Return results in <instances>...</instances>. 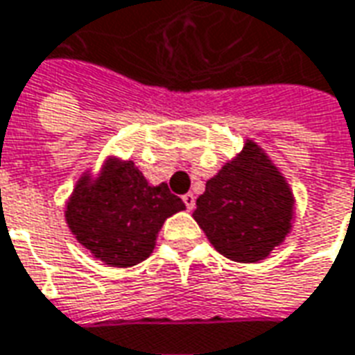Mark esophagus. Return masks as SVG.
<instances>
[{
	"label": "esophagus",
	"instance_id": "esophagus-1",
	"mask_svg": "<svg viewBox=\"0 0 355 355\" xmlns=\"http://www.w3.org/2000/svg\"><path fill=\"white\" fill-rule=\"evenodd\" d=\"M182 198L183 202H185V206H187V210H193V208H195V195H193V193H185Z\"/></svg>",
	"mask_w": 355,
	"mask_h": 355
}]
</instances>
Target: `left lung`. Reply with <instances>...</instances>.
Instances as JSON below:
<instances>
[{"mask_svg": "<svg viewBox=\"0 0 355 355\" xmlns=\"http://www.w3.org/2000/svg\"><path fill=\"white\" fill-rule=\"evenodd\" d=\"M193 218L225 258L256 263L293 230L294 195L266 150L246 139L237 157L206 182Z\"/></svg>", "mask_w": 355, "mask_h": 355, "instance_id": "1", "label": "left lung"}]
</instances>
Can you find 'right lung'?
Instances as JSON below:
<instances>
[{
  "label": "right lung",
  "instance_id": "right-lung-1",
  "mask_svg": "<svg viewBox=\"0 0 355 355\" xmlns=\"http://www.w3.org/2000/svg\"><path fill=\"white\" fill-rule=\"evenodd\" d=\"M182 210L183 200L166 183L150 185L132 160L109 157L97 175H80L64 206V220L93 258L110 268H132L149 258L158 231Z\"/></svg>",
  "mask_w": 355,
  "mask_h": 355
}]
</instances>
